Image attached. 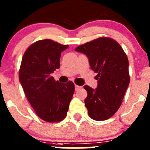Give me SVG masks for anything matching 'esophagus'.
Listing matches in <instances>:
<instances>
[{
  "label": "esophagus",
  "mask_w": 150,
  "mask_h": 150,
  "mask_svg": "<svg viewBox=\"0 0 150 150\" xmlns=\"http://www.w3.org/2000/svg\"><path fill=\"white\" fill-rule=\"evenodd\" d=\"M81 88V86H78V85H76V84H75V90L76 91H78L79 89H80Z\"/></svg>",
  "instance_id": "esophagus-1"
}]
</instances>
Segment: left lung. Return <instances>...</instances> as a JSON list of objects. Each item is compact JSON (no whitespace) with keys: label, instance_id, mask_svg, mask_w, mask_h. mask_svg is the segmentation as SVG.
<instances>
[{"label":"left lung","instance_id":"1","mask_svg":"<svg viewBox=\"0 0 150 150\" xmlns=\"http://www.w3.org/2000/svg\"><path fill=\"white\" fill-rule=\"evenodd\" d=\"M88 58L91 69L97 73L96 89L86 85L85 105L91 118L105 120L120 107L129 83V62L122 48L113 39L102 37L75 49Z\"/></svg>","mask_w":150,"mask_h":150}]
</instances>
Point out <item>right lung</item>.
I'll return each mask as SVG.
<instances>
[{
    "mask_svg": "<svg viewBox=\"0 0 150 150\" xmlns=\"http://www.w3.org/2000/svg\"><path fill=\"white\" fill-rule=\"evenodd\" d=\"M68 47L48 39L39 40L27 49L22 59V87L38 117L48 122L65 118L74 93L73 82L62 83L50 76L59 69L61 53Z\"/></svg>",
    "mask_w": 150,
    "mask_h": 150,
    "instance_id": "1",
    "label": "right lung"
}]
</instances>
